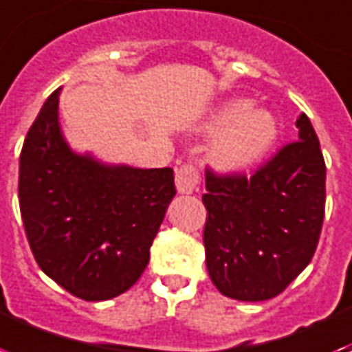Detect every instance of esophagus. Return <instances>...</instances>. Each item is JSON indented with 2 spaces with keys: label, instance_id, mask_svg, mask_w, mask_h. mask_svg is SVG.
<instances>
[{
  "label": "esophagus",
  "instance_id": "34e87169",
  "mask_svg": "<svg viewBox=\"0 0 352 352\" xmlns=\"http://www.w3.org/2000/svg\"><path fill=\"white\" fill-rule=\"evenodd\" d=\"M175 184L179 194H194L195 190H199L201 184V173L197 166L184 164L177 170Z\"/></svg>",
  "mask_w": 352,
  "mask_h": 352
}]
</instances>
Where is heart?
Instances as JSON below:
<instances>
[{
    "label": "heart",
    "mask_w": 352,
    "mask_h": 352,
    "mask_svg": "<svg viewBox=\"0 0 352 352\" xmlns=\"http://www.w3.org/2000/svg\"><path fill=\"white\" fill-rule=\"evenodd\" d=\"M206 133H218L212 162L221 171L240 173L254 166L275 142L277 123L270 112L249 109L245 99H230L205 123Z\"/></svg>",
    "instance_id": "b5f03b06"
}]
</instances>
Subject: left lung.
Here are the masks:
<instances>
[{
    "label": "left lung",
    "mask_w": 352,
    "mask_h": 352,
    "mask_svg": "<svg viewBox=\"0 0 352 352\" xmlns=\"http://www.w3.org/2000/svg\"><path fill=\"white\" fill-rule=\"evenodd\" d=\"M299 140L280 147L253 175L206 170V270L238 301L277 297L310 264L325 218V160L307 114Z\"/></svg>",
    "instance_id": "obj_1"
}]
</instances>
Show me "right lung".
<instances>
[{
	"label": "right lung",
	"instance_id": "add662e5",
	"mask_svg": "<svg viewBox=\"0 0 352 352\" xmlns=\"http://www.w3.org/2000/svg\"><path fill=\"white\" fill-rule=\"evenodd\" d=\"M58 92L29 129L20 155V212L40 270L79 299L127 292L173 199L171 168L109 166L69 149L58 125Z\"/></svg>",
	"mask_w": 352,
	"mask_h": 352
}]
</instances>
